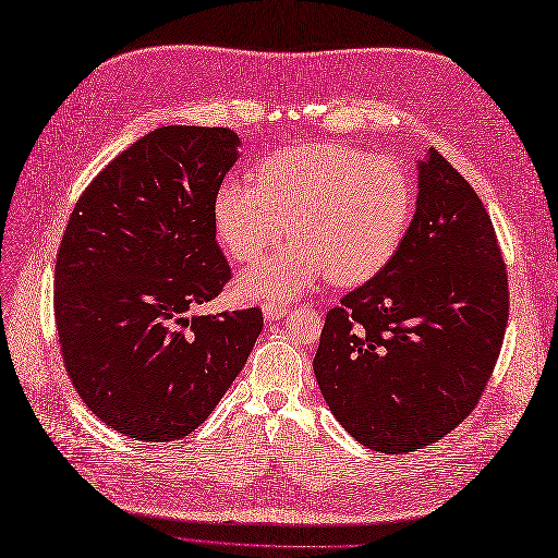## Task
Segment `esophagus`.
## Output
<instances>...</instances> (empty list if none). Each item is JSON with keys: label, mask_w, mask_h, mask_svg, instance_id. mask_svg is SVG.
<instances>
[{"label": "esophagus", "mask_w": 558, "mask_h": 558, "mask_svg": "<svg viewBox=\"0 0 558 558\" xmlns=\"http://www.w3.org/2000/svg\"><path fill=\"white\" fill-rule=\"evenodd\" d=\"M290 313L288 306L283 304H263V317L268 323H275V320H281V317H286Z\"/></svg>", "instance_id": "34e87169"}]
</instances>
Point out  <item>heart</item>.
Masks as SVG:
<instances>
[{
    "label": "heart",
    "mask_w": 558,
    "mask_h": 558,
    "mask_svg": "<svg viewBox=\"0 0 558 558\" xmlns=\"http://www.w3.org/2000/svg\"><path fill=\"white\" fill-rule=\"evenodd\" d=\"M413 185L390 156L342 143L275 151L252 183L225 181L214 197L220 243L238 263H252L283 235L290 243L238 279L247 300L293 302L325 277L356 286L379 275L409 229Z\"/></svg>",
    "instance_id": "b5f03b06"
}]
</instances>
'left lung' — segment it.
<instances>
[{
	"label": "left lung",
	"mask_w": 558,
	"mask_h": 558,
	"mask_svg": "<svg viewBox=\"0 0 558 558\" xmlns=\"http://www.w3.org/2000/svg\"><path fill=\"white\" fill-rule=\"evenodd\" d=\"M507 320V265L490 216L429 147L417 161L415 214L402 245L327 313L313 373L361 445L415 452L480 402Z\"/></svg>",
	"instance_id": "8db88e82"
}]
</instances>
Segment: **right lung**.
Masks as SVG:
<instances>
[{
	"label": "right lung",
	"instance_id": "obj_1",
	"mask_svg": "<svg viewBox=\"0 0 558 558\" xmlns=\"http://www.w3.org/2000/svg\"><path fill=\"white\" fill-rule=\"evenodd\" d=\"M225 126H161L78 197L57 254L54 317L84 404L122 436L170 442L210 415L247 363L260 308L193 315L231 279L214 197L238 161Z\"/></svg>",
	"mask_w": 558,
	"mask_h": 558
}]
</instances>
